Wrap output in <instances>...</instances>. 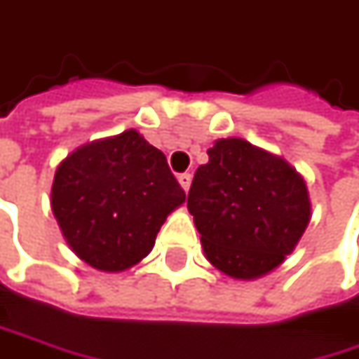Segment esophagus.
Segmentation results:
<instances>
[{
    "label": "esophagus",
    "instance_id": "1",
    "mask_svg": "<svg viewBox=\"0 0 359 359\" xmlns=\"http://www.w3.org/2000/svg\"><path fill=\"white\" fill-rule=\"evenodd\" d=\"M191 180H193V177H191L189 172H182V175H179L180 187H182L184 191H189V187H191Z\"/></svg>",
    "mask_w": 359,
    "mask_h": 359
}]
</instances>
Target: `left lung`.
Listing matches in <instances>:
<instances>
[{
    "mask_svg": "<svg viewBox=\"0 0 359 359\" xmlns=\"http://www.w3.org/2000/svg\"><path fill=\"white\" fill-rule=\"evenodd\" d=\"M208 156L187 199L208 261L234 279L273 271L309 226L306 182L283 158L238 137L217 140Z\"/></svg>",
    "mask_w": 359,
    "mask_h": 359,
    "instance_id": "1",
    "label": "left lung"
}]
</instances>
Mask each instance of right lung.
Segmentation results:
<instances>
[{
  "label": "right lung",
  "instance_id": "1",
  "mask_svg": "<svg viewBox=\"0 0 359 359\" xmlns=\"http://www.w3.org/2000/svg\"><path fill=\"white\" fill-rule=\"evenodd\" d=\"M184 191L166 156L135 131L72 151L50 189V208L72 250L100 271H125L154 248Z\"/></svg>",
  "mask_w": 359,
  "mask_h": 359
}]
</instances>
